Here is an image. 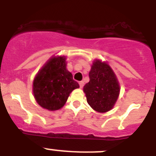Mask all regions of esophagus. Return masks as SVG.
I'll list each match as a JSON object with an SVG mask.
<instances>
[{
  "label": "esophagus",
  "instance_id": "esophagus-1",
  "mask_svg": "<svg viewBox=\"0 0 156 156\" xmlns=\"http://www.w3.org/2000/svg\"><path fill=\"white\" fill-rule=\"evenodd\" d=\"M79 84H80V87L83 88V81H80V82L79 83Z\"/></svg>",
  "mask_w": 156,
  "mask_h": 156
}]
</instances>
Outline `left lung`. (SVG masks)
Returning a JSON list of instances; mask_svg holds the SVG:
<instances>
[{"instance_id": "1", "label": "left lung", "mask_w": 156, "mask_h": 156, "mask_svg": "<svg viewBox=\"0 0 156 156\" xmlns=\"http://www.w3.org/2000/svg\"><path fill=\"white\" fill-rule=\"evenodd\" d=\"M89 77L90 81L83 87L87 101L96 112H108L115 105L120 91L115 73L106 62L95 59Z\"/></svg>"}]
</instances>
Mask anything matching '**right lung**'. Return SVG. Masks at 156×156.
Returning <instances> with one entry per match:
<instances>
[{
  "mask_svg": "<svg viewBox=\"0 0 156 156\" xmlns=\"http://www.w3.org/2000/svg\"><path fill=\"white\" fill-rule=\"evenodd\" d=\"M66 56H53L38 71L33 82V93L43 108H62L72 91L80 86L66 69Z\"/></svg>",
  "mask_w": 156,
  "mask_h": 156,
  "instance_id": "obj_1",
  "label": "right lung"
}]
</instances>
